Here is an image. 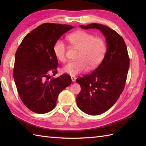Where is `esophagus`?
<instances>
[{
  "label": "esophagus",
  "mask_w": 146,
  "mask_h": 146,
  "mask_svg": "<svg viewBox=\"0 0 146 146\" xmlns=\"http://www.w3.org/2000/svg\"><path fill=\"white\" fill-rule=\"evenodd\" d=\"M71 80H72L73 82H75L76 81V77L75 76H71Z\"/></svg>",
  "instance_id": "obj_1"
}]
</instances>
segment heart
Listing matches in <instances>:
<instances>
[{
	"label": "heart",
	"mask_w": 146,
	"mask_h": 146,
	"mask_svg": "<svg viewBox=\"0 0 146 146\" xmlns=\"http://www.w3.org/2000/svg\"><path fill=\"white\" fill-rule=\"evenodd\" d=\"M68 41L73 47L79 50L76 61H70L62 68V72L70 76L89 69H94L103 61L107 51V44L104 39L83 30L76 31L67 37ZM53 53L59 61L66 60V46L61 40L56 41L53 46Z\"/></svg>",
	"instance_id": "obj_1"
}]
</instances>
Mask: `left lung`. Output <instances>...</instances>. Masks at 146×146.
<instances>
[{
    "label": "left lung",
    "instance_id": "1",
    "mask_svg": "<svg viewBox=\"0 0 146 146\" xmlns=\"http://www.w3.org/2000/svg\"><path fill=\"white\" fill-rule=\"evenodd\" d=\"M80 27L98 29L106 38L107 48L103 61L92 73L76 80L81 86L76 97L78 107L83 112L97 115L112 107L122 93L129 68V57L124 40L115 31L96 23Z\"/></svg>",
    "mask_w": 146,
    "mask_h": 146
}]
</instances>
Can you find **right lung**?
<instances>
[{"label":"right lung","instance_id":"add662e5","mask_svg":"<svg viewBox=\"0 0 146 146\" xmlns=\"http://www.w3.org/2000/svg\"><path fill=\"white\" fill-rule=\"evenodd\" d=\"M73 26L44 23L24 37L15 55L13 76L18 94L26 107L37 113L55 107L58 95L71 83V76L57 73L58 62L53 53L56 41Z\"/></svg>","mask_w":146,"mask_h":146}]
</instances>
